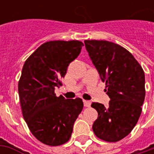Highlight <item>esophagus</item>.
Wrapping results in <instances>:
<instances>
[{
    "mask_svg": "<svg viewBox=\"0 0 154 154\" xmlns=\"http://www.w3.org/2000/svg\"><path fill=\"white\" fill-rule=\"evenodd\" d=\"M84 102V105H85V107H90L91 106V102L90 101H88V100H84L83 101Z\"/></svg>",
    "mask_w": 154,
    "mask_h": 154,
    "instance_id": "34e87169",
    "label": "esophagus"
}]
</instances>
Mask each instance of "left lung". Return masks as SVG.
Instances as JSON below:
<instances>
[{
	"label": "left lung",
	"instance_id": "8db88e82",
	"mask_svg": "<svg viewBox=\"0 0 154 154\" xmlns=\"http://www.w3.org/2000/svg\"><path fill=\"white\" fill-rule=\"evenodd\" d=\"M85 46L110 98L105 107L92 103L98 111L92 130L99 139L116 142L136 125L145 99V74L133 55L120 45L103 40H85Z\"/></svg>",
	"mask_w": 154,
	"mask_h": 154
}]
</instances>
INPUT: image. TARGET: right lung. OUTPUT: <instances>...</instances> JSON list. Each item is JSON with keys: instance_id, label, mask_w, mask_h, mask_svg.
I'll return each instance as SVG.
<instances>
[{"instance_id": "right-lung-1", "label": "right lung", "mask_w": 154, "mask_h": 154, "mask_svg": "<svg viewBox=\"0 0 154 154\" xmlns=\"http://www.w3.org/2000/svg\"><path fill=\"white\" fill-rule=\"evenodd\" d=\"M82 46L77 40L46 42L27 58L22 68L18 89L23 117L32 134L45 145L66 143L83 109L81 98L66 99L55 93Z\"/></svg>"}]
</instances>
